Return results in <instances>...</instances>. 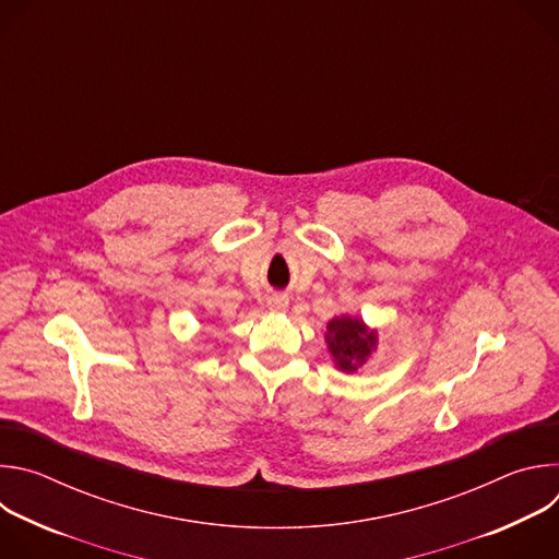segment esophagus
Here are the masks:
<instances>
[{"label":"esophagus","mask_w":559,"mask_h":559,"mask_svg":"<svg viewBox=\"0 0 559 559\" xmlns=\"http://www.w3.org/2000/svg\"><path fill=\"white\" fill-rule=\"evenodd\" d=\"M287 305H289V300H287V296H283V294H274V296L267 298V307H270L272 311H285Z\"/></svg>","instance_id":"34e87169"}]
</instances>
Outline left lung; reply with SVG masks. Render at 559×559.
<instances>
[{
    "mask_svg": "<svg viewBox=\"0 0 559 559\" xmlns=\"http://www.w3.org/2000/svg\"><path fill=\"white\" fill-rule=\"evenodd\" d=\"M328 330L330 352L343 371H354L376 345V336L369 334L367 328L356 321V318H334Z\"/></svg>",
    "mask_w": 559,
    "mask_h": 559,
    "instance_id": "left-lung-1",
    "label": "left lung"
}]
</instances>
